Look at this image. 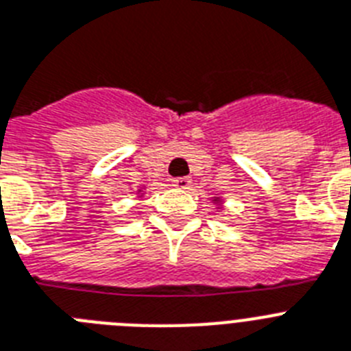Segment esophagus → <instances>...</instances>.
<instances>
[{
  "label": "esophagus",
  "instance_id": "obj_1",
  "mask_svg": "<svg viewBox=\"0 0 351 351\" xmlns=\"http://www.w3.org/2000/svg\"><path fill=\"white\" fill-rule=\"evenodd\" d=\"M173 187L176 189H189L191 187V178L189 176H178V178H173Z\"/></svg>",
  "mask_w": 351,
  "mask_h": 351
}]
</instances>
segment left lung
Returning <instances> with one entry per match:
<instances>
[{
  "label": "left lung",
  "instance_id": "8db88e82",
  "mask_svg": "<svg viewBox=\"0 0 351 351\" xmlns=\"http://www.w3.org/2000/svg\"><path fill=\"white\" fill-rule=\"evenodd\" d=\"M212 203L216 205L217 212L223 210V198H221V196H214V198H212Z\"/></svg>",
  "mask_w": 351,
  "mask_h": 351
}]
</instances>
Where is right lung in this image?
<instances>
[{"instance_id": "right-lung-1", "label": "right lung", "mask_w": 351, "mask_h": 351, "mask_svg": "<svg viewBox=\"0 0 351 351\" xmlns=\"http://www.w3.org/2000/svg\"><path fill=\"white\" fill-rule=\"evenodd\" d=\"M135 194H137V198L143 199V196H144V187H141V189H137V193H135Z\"/></svg>"}]
</instances>
